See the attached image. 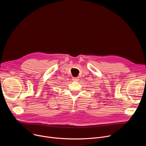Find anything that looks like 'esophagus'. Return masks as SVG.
Returning <instances> with one entry per match:
<instances>
[{
  "mask_svg": "<svg viewBox=\"0 0 146 146\" xmlns=\"http://www.w3.org/2000/svg\"><path fill=\"white\" fill-rule=\"evenodd\" d=\"M79 77H73V80L75 81H79Z\"/></svg>",
  "mask_w": 146,
  "mask_h": 146,
  "instance_id": "esophagus-1",
  "label": "esophagus"
}]
</instances>
